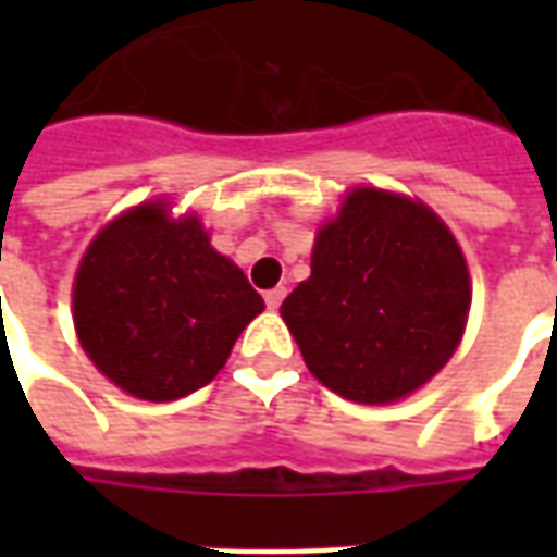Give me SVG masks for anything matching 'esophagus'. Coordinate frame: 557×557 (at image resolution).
<instances>
[{
    "instance_id": "34e87169",
    "label": "esophagus",
    "mask_w": 557,
    "mask_h": 557,
    "mask_svg": "<svg viewBox=\"0 0 557 557\" xmlns=\"http://www.w3.org/2000/svg\"><path fill=\"white\" fill-rule=\"evenodd\" d=\"M283 298H286V289H283V286H277V289L265 292V304H268V310H277L280 304H283Z\"/></svg>"
}]
</instances>
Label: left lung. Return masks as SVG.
Returning a JSON list of instances; mask_svg holds the SVG:
<instances>
[{"mask_svg":"<svg viewBox=\"0 0 557 557\" xmlns=\"http://www.w3.org/2000/svg\"><path fill=\"white\" fill-rule=\"evenodd\" d=\"M468 310L471 277L450 226L414 196L358 184L319 223L310 277L280 315L327 391L391 406L442 373Z\"/></svg>","mask_w":557,"mask_h":557,"instance_id":"left-lung-1","label":"left lung"}]
</instances>
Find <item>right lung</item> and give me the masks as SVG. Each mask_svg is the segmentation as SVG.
<instances>
[{
  "instance_id": "obj_1",
  "label": "right lung",
  "mask_w": 557,
  "mask_h": 557,
  "mask_svg": "<svg viewBox=\"0 0 557 557\" xmlns=\"http://www.w3.org/2000/svg\"><path fill=\"white\" fill-rule=\"evenodd\" d=\"M262 310V295L211 247L199 214H175L170 196L103 223L71 286L83 351L119 391L148 403L206 387Z\"/></svg>"
}]
</instances>
